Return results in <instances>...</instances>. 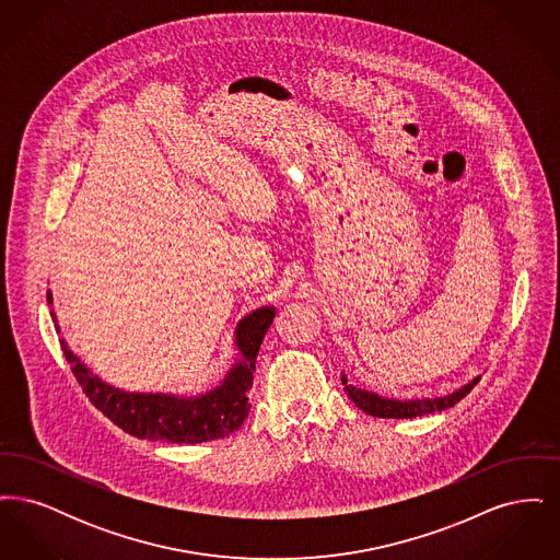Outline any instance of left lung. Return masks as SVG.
<instances>
[{
  "instance_id": "8db88e82",
  "label": "left lung",
  "mask_w": 560,
  "mask_h": 560,
  "mask_svg": "<svg viewBox=\"0 0 560 560\" xmlns=\"http://www.w3.org/2000/svg\"><path fill=\"white\" fill-rule=\"evenodd\" d=\"M479 380L480 375H477L466 386L453 390L452 395H447V397H436V399H388V397H380L377 393H372V390L357 388V386L348 384L347 375L342 373L345 390L359 409H363L365 413H370L373 418H395V420L420 418V416H428V413H434V411L450 409L457 400L464 399L477 386Z\"/></svg>"
}]
</instances>
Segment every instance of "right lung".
<instances>
[{"instance_id":"add662e5","label":"right lung","mask_w":560,"mask_h":560,"mask_svg":"<svg viewBox=\"0 0 560 560\" xmlns=\"http://www.w3.org/2000/svg\"><path fill=\"white\" fill-rule=\"evenodd\" d=\"M48 304L52 306V292H48ZM50 315L56 331L60 334L54 311ZM272 319V306H262L245 315L235 329L237 359L233 368L210 393L195 397H178L165 393H128L115 388L90 372L65 340H60V348L85 397L113 424L138 439L192 445L224 439L241 428L243 420L247 418L252 407L247 402V390L252 388L256 372L258 348L262 345V338Z\"/></svg>"}]
</instances>
